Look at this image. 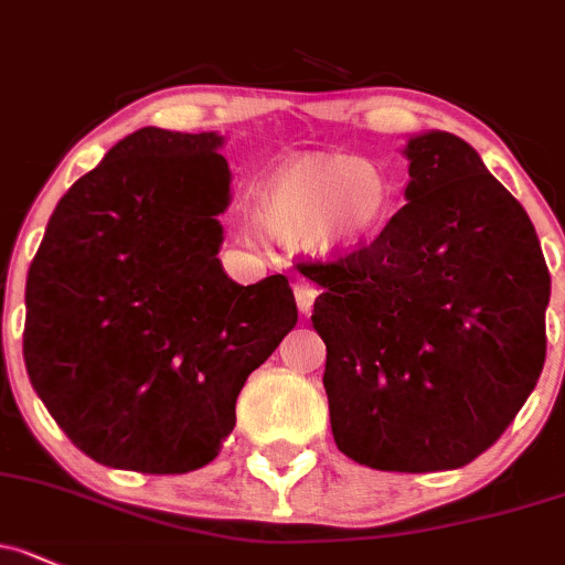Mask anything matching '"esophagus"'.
I'll list each match as a JSON object with an SVG mask.
<instances>
[{"label": "esophagus", "instance_id": "esophagus-1", "mask_svg": "<svg viewBox=\"0 0 565 565\" xmlns=\"http://www.w3.org/2000/svg\"><path fill=\"white\" fill-rule=\"evenodd\" d=\"M317 287L311 281H298L295 284V300H298L300 313H311L313 311V300H317Z\"/></svg>", "mask_w": 565, "mask_h": 565}]
</instances>
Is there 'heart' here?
Instances as JSON below:
<instances>
[{"label": "heart", "mask_w": 565, "mask_h": 565, "mask_svg": "<svg viewBox=\"0 0 565 565\" xmlns=\"http://www.w3.org/2000/svg\"><path fill=\"white\" fill-rule=\"evenodd\" d=\"M397 213V186L387 168L360 153L319 151L289 159L259 189L257 218L287 246L324 257H352L373 246ZM248 241L259 230L246 224Z\"/></svg>", "instance_id": "obj_1"}]
</instances>
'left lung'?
Returning a JSON list of instances; mask_svg holds the SVG:
<instances>
[{
    "label": "left lung",
    "mask_w": 565,
    "mask_h": 565,
    "mask_svg": "<svg viewBox=\"0 0 565 565\" xmlns=\"http://www.w3.org/2000/svg\"><path fill=\"white\" fill-rule=\"evenodd\" d=\"M406 205L373 246L306 265L338 449L379 471H452L539 382L550 270L536 230L452 132L412 135Z\"/></svg>",
    "instance_id": "left-lung-1"
}]
</instances>
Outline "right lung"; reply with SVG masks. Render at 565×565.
Returning <instances> with one entry per match:
<instances>
[{
	"label": "right lung",
	"mask_w": 565,
	"mask_h": 565,
	"mask_svg": "<svg viewBox=\"0 0 565 565\" xmlns=\"http://www.w3.org/2000/svg\"><path fill=\"white\" fill-rule=\"evenodd\" d=\"M218 132L142 127L70 186L26 276L32 387L92 460L203 468L248 373L298 322L284 276L224 273L233 173Z\"/></svg>",
	"instance_id": "add662e5"
}]
</instances>
